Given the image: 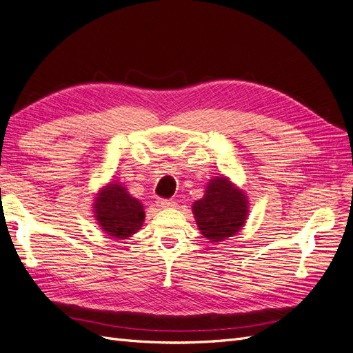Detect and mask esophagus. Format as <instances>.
Wrapping results in <instances>:
<instances>
[{
  "instance_id": "34e87169",
  "label": "esophagus",
  "mask_w": 353,
  "mask_h": 353,
  "mask_svg": "<svg viewBox=\"0 0 353 353\" xmlns=\"http://www.w3.org/2000/svg\"><path fill=\"white\" fill-rule=\"evenodd\" d=\"M157 204H158V207H161V209H171V207L176 205V203L173 200H162V198H159Z\"/></svg>"
}]
</instances>
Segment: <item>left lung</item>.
I'll return each instance as SVG.
<instances>
[{"mask_svg":"<svg viewBox=\"0 0 353 353\" xmlns=\"http://www.w3.org/2000/svg\"><path fill=\"white\" fill-rule=\"evenodd\" d=\"M192 213L203 236L219 243L241 230L249 213V201L241 189L221 176L210 180L204 196L194 203Z\"/></svg>","mask_w":353,"mask_h":353,"instance_id":"left-lung-1","label":"left lung"}]
</instances>
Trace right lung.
Returning a JSON list of instances; mask_svg holds the SVG:
<instances>
[{"label":"right lung","instance_id":"add662e5","mask_svg":"<svg viewBox=\"0 0 353 353\" xmlns=\"http://www.w3.org/2000/svg\"><path fill=\"white\" fill-rule=\"evenodd\" d=\"M94 201L95 219L110 237L125 240L141 228L143 204L121 183L110 182L98 192Z\"/></svg>","mask_w":353,"mask_h":353}]
</instances>
